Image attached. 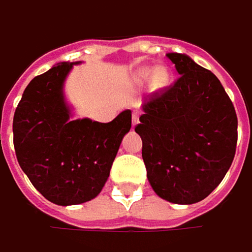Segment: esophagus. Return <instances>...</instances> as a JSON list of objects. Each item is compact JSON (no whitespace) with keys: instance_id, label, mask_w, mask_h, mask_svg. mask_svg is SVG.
Listing matches in <instances>:
<instances>
[{"instance_id":"1","label":"esophagus","mask_w":252,"mask_h":252,"mask_svg":"<svg viewBox=\"0 0 252 252\" xmlns=\"http://www.w3.org/2000/svg\"><path fill=\"white\" fill-rule=\"evenodd\" d=\"M132 123H133V126H136V125L139 123V113H137V112H133Z\"/></svg>"}]
</instances>
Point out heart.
Returning a JSON list of instances; mask_svg holds the SVG:
<instances>
[{"label":"heart","mask_w":252,"mask_h":252,"mask_svg":"<svg viewBox=\"0 0 252 252\" xmlns=\"http://www.w3.org/2000/svg\"><path fill=\"white\" fill-rule=\"evenodd\" d=\"M169 79V70L163 68V66H158V68H153V69L152 68H142V69L136 72V75L133 78V85L140 86V85L150 81V85L153 86V89L160 91V89L167 86Z\"/></svg>","instance_id":"b5f03b06"}]
</instances>
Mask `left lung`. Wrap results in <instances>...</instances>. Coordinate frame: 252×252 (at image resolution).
I'll return each instance as SVG.
<instances>
[{
	"label": "left lung",
	"mask_w": 252,
	"mask_h": 252,
	"mask_svg": "<svg viewBox=\"0 0 252 252\" xmlns=\"http://www.w3.org/2000/svg\"><path fill=\"white\" fill-rule=\"evenodd\" d=\"M179 79L143 103L134 132L155 193L174 204L204 200L224 179L237 146V115L219 78L186 54H167Z\"/></svg>",
	"instance_id": "obj_1"
}]
</instances>
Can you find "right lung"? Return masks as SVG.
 Masks as SVG:
<instances>
[{"mask_svg":"<svg viewBox=\"0 0 252 252\" xmlns=\"http://www.w3.org/2000/svg\"><path fill=\"white\" fill-rule=\"evenodd\" d=\"M78 63L61 62L33 78L12 123L21 169L33 187L58 206L82 204L102 191L123 136L132 127L129 109L109 123L72 119L63 85Z\"/></svg>","mask_w":252,"mask_h":252,"instance_id":"1","label":"right lung"}]
</instances>
